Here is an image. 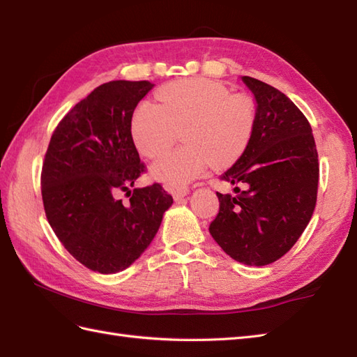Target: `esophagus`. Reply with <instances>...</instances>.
<instances>
[{"label": "esophagus", "mask_w": 357, "mask_h": 357, "mask_svg": "<svg viewBox=\"0 0 357 357\" xmlns=\"http://www.w3.org/2000/svg\"><path fill=\"white\" fill-rule=\"evenodd\" d=\"M187 195H188V190L187 188H181V190L172 191V196H173V199H175V202H181V200L184 199Z\"/></svg>", "instance_id": "1"}]
</instances>
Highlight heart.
Segmentation results:
<instances>
[{
	"label": "heart",
	"instance_id": "heart-1",
	"mask_svg": "<svg viewBox=\"0 0 357 357\" xmlns=\"http://www.w3.org/2000/svg\"><path fill=\"white\" fill-rule=\"evenodd\" d=\"M161 105L143 102L131 119L137 151L148 158L166 152L182 131L187 146L162 155L151 166L153 181L170 190L187 188L209 164L227 167L248 149L255 114L243 98L206 79H182L157 91Z\"/></svg>",
	"mask_w": 357,
	"mask_h": 357
}]
</instances>
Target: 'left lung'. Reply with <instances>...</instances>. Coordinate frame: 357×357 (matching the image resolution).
Listing matches in <instances>:
<instances>
[{
    "label": "left lung",
    "instance_id": "obj_1",
    "mask_svg": "<svg viewBox=\"0 0 357 357\" xmlns=\"http://www.w3.org/2000/svg\"><path fill=\"white\" fill-rule=\"evenodd\" d=\"M241 81L257 100L253 134L222 175L235 195L217 193L220 209L209 234L232 259L262 267L282 258L312 217L318 153L312 128L287 95L257 78Z\"/></svg>",
    "mask_w": 357,
    "mask_h": 357
}]
</instances>
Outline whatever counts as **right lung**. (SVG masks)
<instances>
[{
	"instance_id": "obj_1",
	"label": "right lung",
	"mask_w": 357,
	"mask_h": 357,
	"mask_svg": "<svg viewBox=\"0 0 357 357\" xmlns=\"http://www.w3.org/2000/svg\"><path fill=\"white\" fill-rule=\"evenodd\" d=\"M149 81L100 84L61 119L42 167L45 214L60 243L91 271L128 268L148 249L173 199L160 184L134 188L144 172L131 137ZM130 193L123 204L116 196Z\"/></svg>"
}]
</instances>
